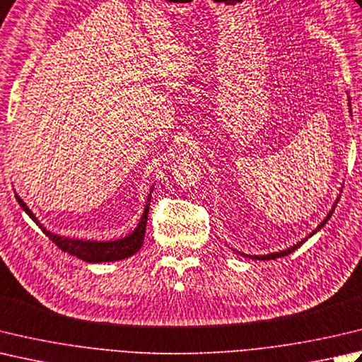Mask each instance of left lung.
Returning a JSON list of instances; mask_svg holds the SVG:
<instances>
[{"instance_id":"obj_1","label":"left lung","mask_w":362,"mask_h":362,"mask_svg":"<svg viewBox=\"0 0 362 362\" xmlns=\"http://www.w3.org/2000/svg\"><path fill=\"white\" fill-rule=\"evenodd\" d=\"M351 106V105H350ZM337 204V202H336ZM336 204L334 205H332V209H331V211H329V214H328V216L327 218H325L323 219V221L320 223V224H318V228L313 232V233H310V235L309 237H313L314 235V233L317 232V230H320L322 228H323V226L325 224H327V221H328V219L331 218V215L332 214H334V209H336ZM304 242H306V238H304V240H301V242L300 243H296V245H293L292 247H288V250H286V251H281V252H273V254H267V256H247V257H251V259H257V260H270V259H278V257H284V256H287V254H290V252H293L295 250H298V247L304 243ZM243 256H246V254H243Z\"/></svg>"}]
</instances>
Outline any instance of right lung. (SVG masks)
Returning <instances> with one entry per match:
<instances>
[{"instance_id": "right-lung-1", "label": "right lung", "mask_w": 362, "mask_h": 362, "mask_svg": "<svg viewBox=\"0 0 362 362\" xmlns=\"http://www.w3.org/2000/svg\"><path fill=\"white\" fill-rule=\"evenodd\" d=\"M20 207L23 209L33 221L44 230L45 235L52 240V242L59 247L61 251L72 254V256L81 259L84 262H92V264H98V262H116L120 259H127L133 256L134 252H138L143 246L144 242V233H146V224H147V215H148V202L151 197L147 199V205L144 209V214L139 219L138 228L134 229L130 235H127L116 242H84V240H75V238H64L61 235H56L47 230L44 226L39 223V219L33 215V211L26 207V204L20 199V196L16 194Z\"/></svg>"}]
</instances>
